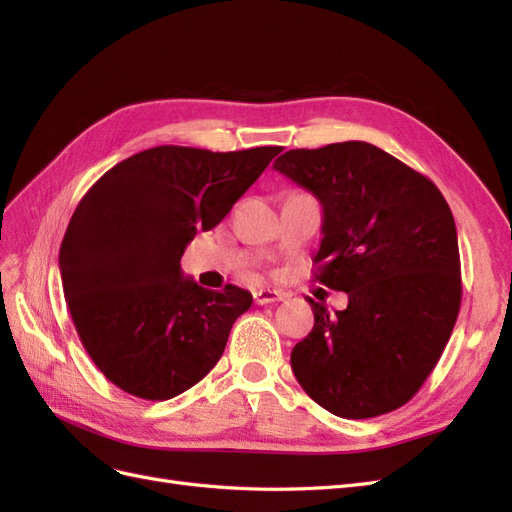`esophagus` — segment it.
I'll use <instances>...</instances> for the list:
<instances>
[{
	"instance_id": "esophagus-1",
	"label": "esophagus",
	"mask_w": 512,
	"mask_h": 512,
	"mask_svg": "<svg viewBox=\"0 0 512 512\" xmlns=\"http://www.w3.org/2000/svg\"><path fill=\"white\" fill-rule=\"evenodd\" d=\"M282 299H284V294L280 290H269V288L254 290L256 305H269V303H277V301H282Z\"/></svg>"
}]
</instances>
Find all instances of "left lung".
<instances>
[{"label": "left lung", "instance_id": "obj_1", "mask_svg": "<svg viewBox=\"0 0 512 512\" xmlns=\"http://www.w3.org/2000/svg\"><path fill=\"white\" fill-rule=\"evenodd\" d=\"M273 168L322 207L316 280L348 307L307 299L314 329L292 348L303 391L342 418L404 406L436 367L461 305L457 228L442 192L363 141L290 149Z\"/></svg>", "mask_w": 512, "mask_h": 512}]
</instances>
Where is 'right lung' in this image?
Masks as SVG:
<instances>
[{"label":"right lung","instance_id":"1","mask_svg":"<svg viewBox=\"0 0 512 512\" xmlns=\"http://www.w3.org/2000/svg\"><path fill=\"white\" fill-rule=\"evenodd\" d=\"M280 151L153 147L83 196L61 241V286L87 354L121 391L164 401L220 361L252 294L232 284L207 290L179 262L196 232L218 226Z\"/></svg>","mask_w":512,"mask_h":512}]
</instances>
